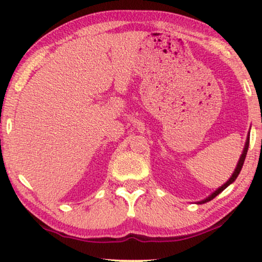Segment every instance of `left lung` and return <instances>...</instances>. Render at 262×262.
<instances>
[{"label":"left lung","mask_w":262,"mask_h":262,"mask_svg":"<svg viewBox=\"0 0 262 262\" xmlns=\"http://www.w3.org/2000/svg\"><path fill=\"white\" fill-rule=\"evenodd\" d=\"M249 135H250V130H249V132H248V135H247V139H246V143H245V148H243V151H242V154H241V156H239V159H238V162H237V164H236V168H235V170L232 171V174H231V177L229 178V180L225 182V184H223L221 186V187H218L216 191H213L212 193H211V194L209 195V196H206L205 199H203V200H199V202H195V204H205V203H207V202H210V200H212L214 196H217L218 194H220L221 192H223L225 188L228 187V186H230L232 182H234L236 179H237V177H238V174H239V171H241V169H242V166H243V163H245V159H246V155H247V151H248V146H249Z\"/></svg>","instance_id":"8db88e82"}]
</instances>
